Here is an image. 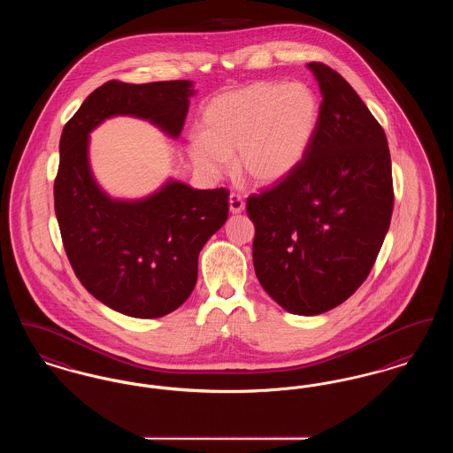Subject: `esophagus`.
<instances>
[{
	"label": "esophagus",
	"mask_w": 453,
	"mask_h": 453,
	"mask_svg": "<svg viewBox=\"0 0 453 453\" xmlns=\"http://www.w3.org/2000/svg\"><path fill=\"white\" fill-rule=\"evenodd\" d=\"M244 200H242V196L239 194H231L229 195V211L233 212V214H241L242 211H244Z\"/></svg>",
	"instance_id": "esophagus-1"
}]
</instances>
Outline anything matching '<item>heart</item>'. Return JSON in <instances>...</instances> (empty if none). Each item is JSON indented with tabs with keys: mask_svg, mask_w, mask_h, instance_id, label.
Listing matches in <instances>:
<instances>
[{
	"mask_svg": "<svg viewBox=\"0 0 453 453\" xmlns=\"http://www.w3.org/2000/svg\"><path fill=\"white\" fill-rule=\"evenodd\" d=\"M321 120V102L305 83L258 81L212 98L200 117V135L187 150L207 176L226 172L234 157L237 174L258 187L285 181L311 151Z\"/></svg>",
	"mask_w": 453,
	"mask_h": 453,
	"instance_id": "1",
	"label": "heart"
}]
</instances>
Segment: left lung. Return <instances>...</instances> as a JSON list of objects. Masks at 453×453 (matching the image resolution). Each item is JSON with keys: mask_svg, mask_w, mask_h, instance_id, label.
Masks as SVG:
<instances>
[{"mask_svg": "<svg viewBox=\"0 0 453 453\" xmlns=\"http://www.w3.org/2000/svg\"><path fill=\"white\" fill-rule=\"evenodd\" d=\"M323 95L301 168L248 198L253 265L265 292L290 314L318 316L365 281L394 207L388 137L342 74L309 63Z\"/></svg>", "mask_w": 453, "mask_h": 453, "instance_id": "1", "label": "left lung"}]
</instances>
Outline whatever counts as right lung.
I'll use <instances>...</instances> for the list:
<instances>
[{
	"label": "right lung",
	"instance_id": "1",
	"mask_svg": "<svg viewBox=\"0 0 453 453\" xmlns=\"http://www.w3.org/2000/svg\"><path fill=\"white\" fill-rule=\"evenodd\" d=\"M194 83L187 80L96 88L61 134L54 207L76 277L110 309L130 318H163L194 290L198 253L229 214L226 188L195 190L168 180L137 200L111 198L88 157L89 132L115 115L150 120L176 139Z\"/></svg>",
	"mask_w": 453,
	"mask_h": 453
}]
</instances>
